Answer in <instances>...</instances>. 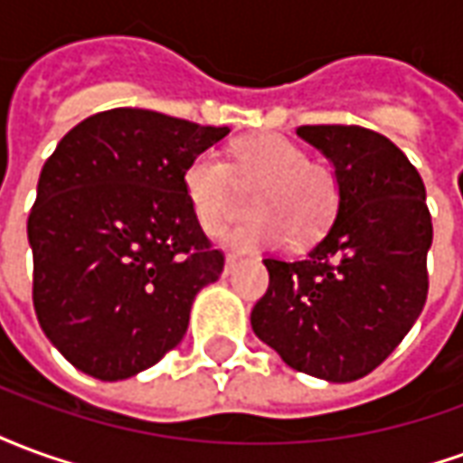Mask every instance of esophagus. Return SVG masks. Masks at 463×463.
Instances as JSON below:
<instances>
[{
	"label": "esophagus",
	"mask_w": 463,
	"mask_h": 463,
	"mask_svg": "<svg viewBox=\"0 0 463 463\" xmlns=\"http://www.w3.org/2000/svg\"><path fill=\"white\" fill-rule=\"evenodd\" d=\"M238 262H241V255H238V252H228V255H225V275H231Z\"/></svg>",
	"instance_id": "1"
}]
</instances>
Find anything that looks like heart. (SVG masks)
<instances>
[{
  "mask_svg": "<svg viewBox=\"0 0 463 463\" xmlns=\"http://www.w3.org/2000/svg\"><path fill=\"white\" fill-rule=\"evenodd\" d=\"M232 181L258 188L250 195L252 218L228 232L238 248H260L288 241L292 248L317 242L337 221L340 178L327 163L310 161L298 143L282 136L242 138L228 153L203 151L183 171V193L205 232L222 231L232 211Z\"/></svg>",
  "mask_w": 463,
  "mask_h": 463,
  "instance_id": "heart-1",
  "label": "heart"
}]
</instances>
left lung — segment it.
Returning <instances> with one entry per match:
<instances>
[{
	"instance_id": "1",
	"label": "left lung",
	"mask_w": 463,
	"mask_h": 463,
	"mask_svg": "<svg viewBox=\"0 0 463 463\" xmlns=\"http://www.w3.org/2000/svg\"><path fill=\"white\" fill-rule=\"evenodd\" d=\"M340 178L337 221L302 260L265 258L250 325L298 372L352 382L377 369L424 310L431 215L419 171L382 133L300 126Z\"/></svg>"
}]
</instances>
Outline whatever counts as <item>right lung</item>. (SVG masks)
<instances>
[{
    "mask_svg": "<svg viewBox=\"0 0 463 463\" xmlns=\"http://www.w3.org/2000/svg\"><path fill=\"white\" fill-rule=\"evenodd\" d=\"M231 133L146 109L89 116L46 158L26 221L36 320L76 369L116 382L183 340L221 250L195 221L183 171Z\"/></svg>",
    "mask_w": 463,
    "mask_h": 463,
    "instance_id": "obj_1",
    "label": "right lung"
}]
</instances>
